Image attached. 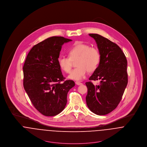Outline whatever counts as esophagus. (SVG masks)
<instances>
[{"instance_id":"1","label":"esophagus","mask_w":147,"mask_h":147,"mask_svg":"<svg viewBox=\"0 0 147 147\" xmlns=\"http://www.w3.org/2000/svg\"><path fill=\"white\" fill-rule=\"evenodd\" d=\"M76 85H82L83 83H80V82H76Z\"/></svg>"}]
</instances>
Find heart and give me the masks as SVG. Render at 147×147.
Returning <instances> with one entry per match:
<instances>
[{"mask_svg":"<svg viewBox=\"0 0 147 147\" xmlns=\"http://www.w3.org/2000/svg\"><path fill=\"white\" fill-rule=\"evenodd\" d=\"M69 57L61 55L58 58L60 68L65 73H69L73 63L76 60L77 67L73 69L68 78L74 80H80L85 77L87 71H94L100 62L101 55L98 50L82 42L75 43L68 50Z\"/></svg>","mask_w":147,"mask_h":147,"instance_id":"obj_1","label":"heart"}]
</instances>
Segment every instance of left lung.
<instances>
[{
  "label": "left lung",
  "instance_id": "8db88e82",
  "mask_svg": "<svg viewBox=\"0 0 147 147\" xmlns=\"http://www.w3.org/2000/svg\"><path fill=\"white\" fill-rule=\"evenodd\" d=\"M97 45L100 62L89 80H100L94 85L85 84L88 88L86 102L91 111L99 115L107 114L119 104L128 83L127 61L121 49L115 43L98 34H89Z\"/></svg>",
  "mask_w": 147,
  "mask_h": 147
}]
</instances>
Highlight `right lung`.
I'll use <instances>...</instances> for the list:
<instances>
[{"label": "right lung", "mask_w": 147, "mask_h": 147, "mask_svg": "<svg viewBox=\"0 0 147 147\" xmlns=\"http://www.w3.org/2000/svg\"><path fill=\"white\" fill-rule=\"evenodd\" d=\"M71 41L63 37L48 38L34 45L25 59L24 88L32 104L43 115L55 116L62 112L68 92L75 86L73 80H64L58 63L62 46Z\"/></svg>", "instance_id": "add662e5"}]
</instances>
